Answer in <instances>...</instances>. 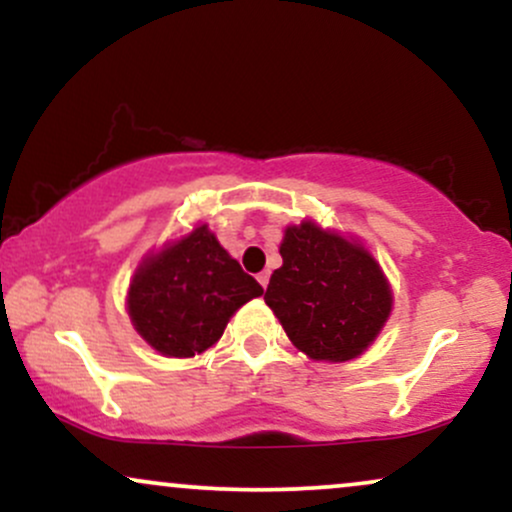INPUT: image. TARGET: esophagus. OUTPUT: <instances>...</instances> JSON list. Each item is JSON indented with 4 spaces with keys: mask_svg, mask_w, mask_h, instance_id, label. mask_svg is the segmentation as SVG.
<instances>
[{
    "mask_svg": "<svg viewBox=\"0 0 512 512\" xmlns=\"http://www.w3.org/2000/svg\"><path fill=\"white\" fill-rule=\"evenodd\" d=\"M257 281H260V286H262V289H267V284H269V274H267V272L257 274Z\"/></svg>",
    "mask_w": 512,
    "mask_h": 512,
    "instance_id": "obj_1",
    "label": "esophagus"
}]
</instances>
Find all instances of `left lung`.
<instances>
[{"label":"left lung","instance_id":"obj_1","mask_svg":"<svg viewBox=\"0 0 512 512\" xmlns=\"http://www.w3.org/2000/svg\"><path fill=\"white\" fill-rule=\"evenodd\" d=\"M264 301L303 354L349 361L368 349L392 310V291L361 245L315 223L286 228Z\"/></svg>","mask_w":512,"mask_h":512}]
</instances>
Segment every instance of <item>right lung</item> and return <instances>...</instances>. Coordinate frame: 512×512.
I'll return each instance as SVG.
<instances>
[{
  "label": "right lung",
  "instance_id": "add662e5",
  "mask_svg": "<svg viewBox=\"0 0 512 512\" xmlns=\"http://www.w3.org/2000/svg\"><path fill=\"white\" fill-rule=\"evenodd\" d=\"M262 286L221 248L207 226L149 257L134 274L127 308L163 356L187 358L219 342L228 320Z\"/></svg>",
  "mask_w": 512,
  "mask_h": 512
}]
</instances>
